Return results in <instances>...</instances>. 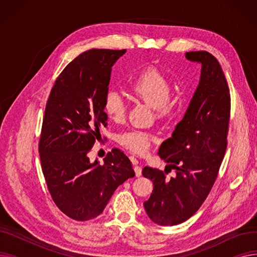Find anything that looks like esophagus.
<instances>
[{
    "mask_svg": "<svg viewBox=\"0 0 257 257\" xmlns=\"http://www.w3.org/2000/svg\"><path fill=\"white\" fill-rule=\"evenodd\" d=\"M131 160H132L133 165H136V166H134V172H136L137 177H141V176H142V168L138 166V164H139L138 159H137V158H134L133 156H131Z\"/></svg>",
    "mask_w": 257,
    "mask_h": 257,
    "instance_id": "34e87169",
    "label": "esophagus"
}]
</instances>
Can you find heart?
Returning <instances> with one entry per match:
<instances>
[{"label": "heart", "mask_w": 257, "mask_h": 257, "mask_svg": "<svg viewBox=\"0 0 257 257\" xmlns=\"http://www.w3.org/2000/svg\"><path fill=\"white\" fill-rule=\"evenodd\" d=\"M133 96L155 108L158 117H167L173 110L170 100L172 85L170 79L154 67L141 72L131 84ZM103 108L107 116L114 121H120L126 115L127 102L118 90H107L103 101ZM154 141L150 132L132 129L119 133L116 142L125 149L137 153H146Z\"/></svg>", "instance_id": "heart-1"}]
</instances>
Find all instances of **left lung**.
<instances>
[{
	"instance_id": "1",
	"label": "left lung",
	"mask_w": 257,
	"mask_h": 257,
	"mask_svg": "<svg viewBox=\"0 0 257 257\" xmlns=\"http://www.w3.org/2000/svg\"><path fill=\"white\" fill-rule=\"evenodd\" d=\"M201 63L199 85L183 118L158 155L169 172L145 167L144 177L153 182L146 212L154 223L174 226L190 219L201 207L217 179L227 147L230 92L219 61L206 51L185 53Z\"/></svg>"
}]
</instances>
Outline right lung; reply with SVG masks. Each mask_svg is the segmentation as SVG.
Masks as SVG:
<instances>
[{
	"label": "right lung",
	"mask_w": 257,
	"mask_h": 257,
	"mask_svg": "<svg viewBox=\"0 0 257 257\" xmlns=\"http://www.w3.org/2000/svg\"><path fill=\"white\" fill-rule=\"evenodd\" d=\"M126 50L91 49L65 66L52 87L38 145L40 163L53 201L67 217H98L118 185L134 177L120 150L104 164L90 163L88 152L107 125L103 101L111 67Z\"/></svg>",
	"instance_id": "1"
}]
</instances>
